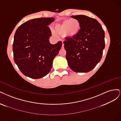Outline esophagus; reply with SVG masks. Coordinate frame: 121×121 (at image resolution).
<instances>
[{
    "mask_svg": "<svg viewBox=\"0 0 121 121\" xmlns=\"http://www.w3.org/2000/svg\"><path fill=\"white\" fill-rule=\"evenodd\" d=\"M64 44L63 43V42L62 41V48H64Z\"/></svg>",
    "mask_w": 121,
    "mask_h": 121,
    "instance_id": "obj_1",
    "label": "esophagus"
}]
</instances>
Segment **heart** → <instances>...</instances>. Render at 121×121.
I'll return each instance as SVG.
<instances>
[{
  "instance_id": "1",
  "label": "heart",
  "mask_w": 121,
  "mask_h": 121,
  "mask_svg": "<svg viewBox=\"0 0 121 121\" xmlns=\"http://www.w3.org/2000/svg\"><path fill=\"white\" fill-rule=\"evenodd\" d=\"M80 29V22L76 19H67L61 24L57 25L55 26L56 31L58 34L60 35L66 34L67 36L70 37L75 36L78 33ZM53 34L55 35L54 32Z\"/></svg>"
}]
</instances>
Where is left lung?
I'll return each instance as SVG.
<instances>
[{"label": "left lung", "instance_id": "8db88e82", "mask_svg": "<svg viewBox=\"0 0 121 121\" xmlns=\"http://www.w3.org/2000/svg\"><path fill=\"white\" fill-rule=\"evenodd\" d=\"M80 29L75 36L64 42L69 67L75 72L86 73L94 68L102 58L105 47L104 32L95 19L84 15H73Z\"/></svg>", "mask_w": 121, "mask_h": 121}]
</instances>
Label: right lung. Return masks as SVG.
Segmentation results:
<instances>
[{"instance_id":"right-lung-1","label":"right lung","mask_w":121,"mask_h":121,"mask_svg":"<svg viewBox=\"0 0 121 121\" xmlns=\"http://www.w3.org/2000/svg\"><path fill=\"white\" fill-rule=\"evenodd\" d=\"M53 17L30 19L19 26L15 32L13 45L14 61L21 72L31 78L46 76L52 67L53 61L59 53L62 42L52 45V34L48 26Z\"/></svg>"}]
</instances>
